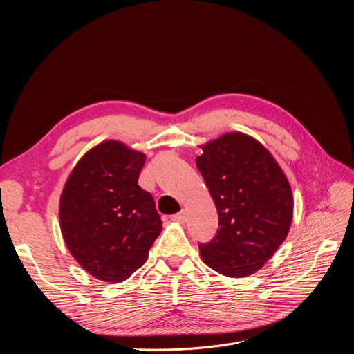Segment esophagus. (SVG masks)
<instances>
[{"instance_id":"obj_1","label":"esophagus","mask_w":354,"mask_h":354,"mask_svg":"<svg viewBox=\"0 0 354 354\" xmlns=\"http://www.w3.org/2000/svg\"><path fill=\"white\" fill-rule=\"evenodd\" d=\"M187 218H188V214L185 212V211H180V212H178V214H175V215L172 216V219H174L175 222H179V224H183V222L187 221Z\"/></svg>"}]
</instances>
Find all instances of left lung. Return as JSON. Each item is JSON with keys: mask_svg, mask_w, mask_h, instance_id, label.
<instances>
[{"mask_svg": "<svg viewBox=\"0 0 354 354\" xmlns=\"http://www.w3.org/2000/svg\"><path fill=\"white\" fill-rule=\"evenodd\" d=\"M196 166L218 211L216 235L199 252L208 267L227 277L261 268L288 235L291 187L267 149L232 132L205 143Z\"/></svg>", "mask_w": 354, "mask_h": 354, "instance_id": "obj_1", "label": "left lung"}]
</instances>
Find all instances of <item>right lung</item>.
I'll use <instances>...</instances> for the list:
<instances>
[{
	"mask_svg": "<svg viewBox=\"0 0 354 354\" xmlns=\"http://www.w3.org/2000/svg\"><path fill=\"white\" fill-rule=\"evenodd\" d=\"M146 156L118 140L95 146L60 196V228L74 259L97 280L122 283L140 268L162 232L153 196L138 179Z\"/></svg>",
	"mask_w": 354,
	"mask_h": 354,
	"instance_id": "obj_1",
	"label": "right lung"
}]
</instances>
